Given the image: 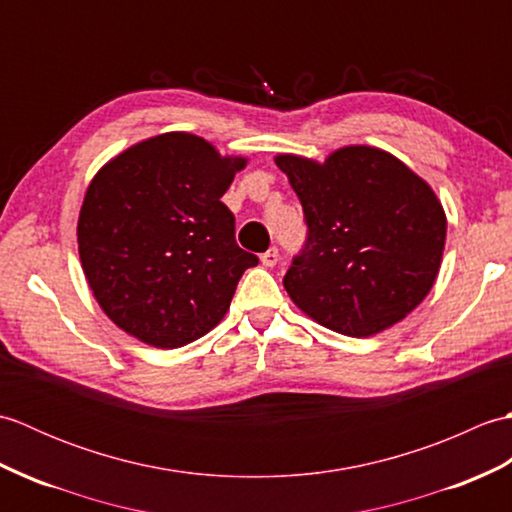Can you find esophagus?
Listing matches in <instances>:
<instances>
[{
    "mask_svg": "<svg viewBox=\"0 0 512 512\" xmlns=\"http://www.w3.org/2000/svg\"><path fill=\"white\" fill-rule=\"evenodd\" d=\"M277 262H279V250L273 246V248H268L266 253L262 255V264L266 266V268H273V266H277Z\"/></svg>",
    "mask_w": 512,
    "mask_h": 512,
    "instance_id": "obj_1",
    "label": "esophagus"
}]
</instances>
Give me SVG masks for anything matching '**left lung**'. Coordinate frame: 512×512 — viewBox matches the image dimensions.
<instances>
[{"mask_svg":"<svg viewBox=\"0 0 512 512\" xmlns=\"http://www.w3.org/2000/svg\"><path fill=\"white\" fill-rule=\"evenodd\" d=\"M308 237L284 277L310 319L347 336L402 321L436 284L447 215L438 195L387 151L350 145L325 162L279 154Z\"/></svg>","mask_w":512,"mask_h":512,"instance_id":"obj_1","label":"left lung"}]
</instances>
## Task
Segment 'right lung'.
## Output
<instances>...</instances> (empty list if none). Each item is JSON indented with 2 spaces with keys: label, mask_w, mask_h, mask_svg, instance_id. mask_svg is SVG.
Here are the masks:
<instances>
[{
  "label": "right lung",
  "mask_w": 512,
  "mask_h": 512,
  "mask_svg": "<svg viewBox=\"0 0 512 512\" xmlns=\"http://www.w3.org/2000/svg\"><path fill=\"white\" fill-rule=\"evenodd\" d=\"M246 158L187 132L136 143L85 191L76 239L94 299L118 328L173 350L224 319L257 255L235 242L222 202Z\"/></svg>",
  "instance_id": "obj_1"
}]
</instances>
